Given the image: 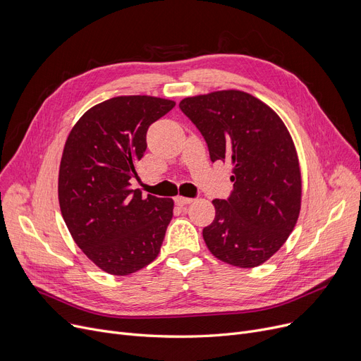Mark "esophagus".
Instances as JSON below:
<instances>
[{
	"mask_svg": "<svg viewBox=\"0 0 361 361\" xmlns=\"http://www.w3.org/2000/svg\"><path fill=\"white\" fill-rule=\"evenodd\" d=\"M192 202H193V199H190V197H183V196H177V197H176V203H177L178 206L190 204Z\"/></svg>",
	"mask_w": 361,
	"mask_h": 361,
	"instance_id": "1",
	"label": "esophagus"
}]
</instances>
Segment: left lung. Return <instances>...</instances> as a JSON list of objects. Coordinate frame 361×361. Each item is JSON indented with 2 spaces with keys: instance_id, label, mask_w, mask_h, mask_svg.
Instances as JSON below:
<instances>
[{
  "instance_id": "obj_1",
  "label": "left lung",
  "mask_w": 361,
  "mask_h": 361,
  "mask_svg": "<svg viewBox=\"0 0 361 361\" xmlns=\"http://www.w3.org/2000/svg\"><path fill=\"white\" fill-rule=\"evenodd\" d=\"M180 109L202 133L211 161L233 164L228 199L212 200L203 240L219 260L255 268L287 241L301 206V173L278 114L250 93L218 90L185 98Z\"/></svg>"
}]
</instances>
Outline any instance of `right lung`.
<instances>
[{
    "instance_id": "1",
    "label": "right lung",
    "mask_w": 361,
    "mask_h": 361,
    "mask_svg": "<svg viewBox=\"0 0 361 361\" xmlns=\"http://www.w3.org/2000/svg\"><path fill=\"white\" fill-rule=\"evenodd\" d=\"M174 101L133 94L86 111L67 137L59 200L82 252L111 275H130L159 255L174 200L142 196L130 180L147 147L146 133Z\"/></svg>"
}]
</instances>
